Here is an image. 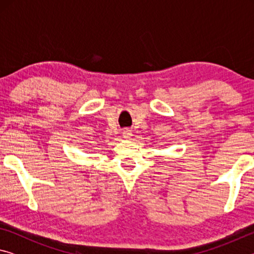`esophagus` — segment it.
<instances>
[{
    "label": "esophagus",
    "mask_w": 254,
    "mask_h": 254,
    "mask_svg": "<svg viewBox=\"0 0 254 254\" xmlns=\"http://www.w3.org/2000/svg\"><path fill=\"white\" fill-rule=\"evenodd\" d=\"M123 135H124V137H130L131 136V131L130 130H124Z\"/></svg>",
    "instance_id": "1"
}]
</instances>
